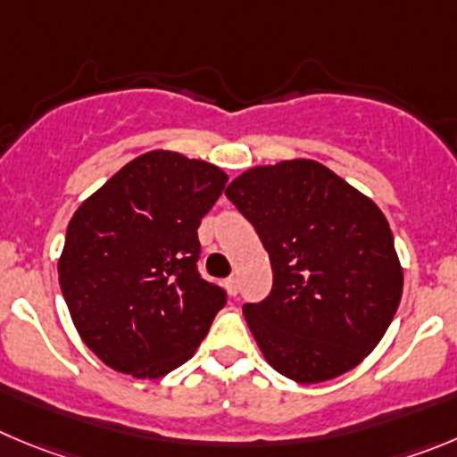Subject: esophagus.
Segmentation results:
<instances>
[{"label":"esophagus","instance_id":"esophagus-1","mask_svg":"<svg viewBox=\"0 0 457 457\" xmlns=\"http://www.w3.org/2000/svg\"><path fill=\"white\" fill-rule=\"evenodd\" d=\"M225 288H228V293L229 295H237L238 293V279L237 277H229V279H225Z\"/></svg>","mask_w":457,"mask_h":457}]
</instances>
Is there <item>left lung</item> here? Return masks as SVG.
Returning <instances> with one entry per match:
<instances>
[{"label": "left lung", "instance_id": "left-lung-1", "mask_svg": "<svg viewBox=\"0 0 457 457\" xmlns=\"http://www.w3.org/2000/svg\"><path fill=\"white\" fill-rule=\"evenodd\" d=\"M225 195L270 257V295L243 306L268 365L297 383L356 368L381 343L403 291L377 203L304 157L243 170Z\"/></svg>", "mask_w": 457, "mask_h": 457}]
</instances>
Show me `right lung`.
<instances>
[{"instance_id": "right-lung-1", "label": "right lung", "mask_w": 457, "mask_h": 457, "mask_svg": "<svg viewBox=\"0 0 457 457\" xmlns=\"http://www.w3.org/2000/svg\"><path fill=\"white\" fill-rule=\"evenodd\" d=\"M228 173L176 151H148L80 203L58 279L83 343L108 368L160 378L187 363L225 306L195 270L198 225Z\"/></svg>"}]
</instances>
